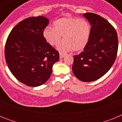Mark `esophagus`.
<instances>
[{
  "label": "esophagus",
  "instance_id": "1",
  "mask_svg": "<svg viewBox=\"0 0 122 122\" xmlns=\"http://www.w3.org/2000/svg\"><path fill=\"white\" fill-rule=\"evenodd\" d=\"M65 56V54H62V53H60V59H63V57H64Z\"/></svg>",
  "mask_w": 122,
  "mask_h": 122
}]
</instances>
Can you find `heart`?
Returning a JSON list of instances; mask_svg holds the SVG:
<instances>
[{
	"label": "heart",
	"mask_w": 122,
	"mask_h": 122,
	"mask_svg": "<svg viewBox=\"0 0 122 122\" xmlns=\"http://www.w3.org/2000/svg\"><path fill=\"white\" fill-rule=\"evenodd\" d=\"M54 27H47L43 35L49 45L55 46L62 39L57 49L60 52L73 50L79 52L86 48L91 35V25L84 19L73 17H64L54 22Z\"/></svg>",
	"instance_id": "b5f03b06"
}]
</instances>
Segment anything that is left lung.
Returning <instances> with one entry per match:
<instances>
[{
	"label": "left lung",
	"mask_w": 122,
	"mask_h": 122,
	"mask_svg": "<svg viewBox=\"0 0 122 122\" xmlns=\"http://www.w3.org/2000/svg\"><path fill=\"white\" fill-rule=\"evenodd\" d=\"M82 16L91 25V35L84 51L74 56L73 74L83 82H92L104 76L114 64L118 51L116 30L108 21L97 14Z\"/></svg>",
	"instance_id": "1"
}]
</instances>
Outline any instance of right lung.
I'll use <instances>...</instances> for the list:
<instances>
[{"label":"right lung","instance_id":"add662e5","mask_svg":"<svg viewBox=\"0 0 122 122\" xmlns=\"http://www.w3.org/2000/svg\"><path fill=\"white\" fill-rule=\"evenodd\" d=\"M49 24L44 16L26 18L12 29L6 40L5 56L11 73L19 81L30 87L49 79L59 54L44 38Z\"/></svg>","mask_w":122,"mask_h":122}]
</instances>
